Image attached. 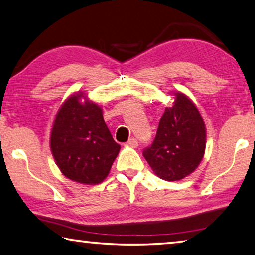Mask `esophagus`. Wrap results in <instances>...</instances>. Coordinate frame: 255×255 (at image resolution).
<instances>
[{
  "label": "esophagus",
  "instance_id": "obj_1",
  "mask_svg": "<svg viewBox=\"0 0 255 255\" xmlns=\"http://www.w3.org/2000/svg\"><path fill=\"white\" fill-rule=\"evenodd\" d=\"M127 145L130 146V147L135 148V147H137V146H138V140L136 139V138L132 137V138H130V139L127 141Z\"/></svg>",
  "mask_w": 255,
  "mask_h": 255
}]
</instances>
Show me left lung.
Returning a JSON list of instances; mask_svg holds the SVG:
<instances>
[{
    "label": "left lung",
    "instance_id": "8db88e82",
    "mask_svg": "<svg viewBox=\"0 0 255 255\" xmlns=\"http://www.w3.org/2000/svg\"><path fill=\"white\" fill-rule=\"evenodd\" d=\"M173 106L165 108L153 144L143 155L154 173L165 181L182 180L199 165L206 148V127L190 99L175 92Z\"/></svg>",
    "mask_w": 255,
    "mask_h": 255
}]
</instances>
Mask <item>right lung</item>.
Returning <instances> with one entry per match:
<instances>
[{"label": "right lung", "mask_w": 255, "mask_h": 255, "mask_svg": "<svg viewBox=\"0 0 255 255\" xmlns=\"http://www.w3.org/2000/svg\"><path fill=\"white\" fill-rule=\"evenodd\" d=\"M75 93L59 108L50 135V148L62 173L72 181L98 184L109 174L120 146L97 103Z\"/></svg>", "instance_id": "add662e5"}]
</instances>
